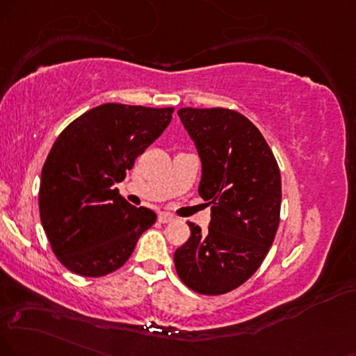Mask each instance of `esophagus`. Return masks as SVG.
I'll list each match as a JSON object with an SVG mask.
<instances>
[{
	"mask_svg": "<svg viewBox=\"0 0 356 356\" xmlns=\"http://www.w3.org/2000/svg\"><path fill=\"white\" fill-rule=\"evenodd\" d=\"M173 219H175L173 214H170V213H160V214H158V221L163 222V225H166V222H171Z\"/></svg>",
	"mask_w": 356,
	"mask_h": 356,
	"instance_id": "obj_1",
	"label": "esophagus"
}]
</instances>
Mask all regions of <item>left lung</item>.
Masks as SVG:
<instances>
[{
	"mask_svg": "<svg viewBox=\"0 0 356 356\" xmlns=\"http://www.w3.org/2000/svg\"><path fill=\"white\" fill-rule=\"evenodd\" d=\"M201 160L198 193L211 204L201 231L175 251L179 279L191 291L221 296L259 269L279 227L280 171L257 127L229 108H179Z\"/></svg>",
	"mask_w": 356,
	"mask_h": 356,
	"instance_id": "obj_1",
	"label": "left lung"
}]
</instances>
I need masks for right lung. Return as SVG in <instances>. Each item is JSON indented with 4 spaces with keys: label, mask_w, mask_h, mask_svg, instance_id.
<instances>
[{
    "label": "right lung",
    "mask_w": 356,
    "mask_h": 356,
    "mask_svg": "<svg viewBox=\"0 0 356 356\" xmlns=\"http://www.w3.org/2000/svg\"><path fill=\"white\" fill-rule=\"evenodd\" d=\"M171 113L173 107L104 104L77 117L52 145L41 171L39 214L56 257L74 274L117 270L156 221L113 185L163 134Z\"/></svg>",
    "instance_id": "right-lung-1"
}]
</instances>
